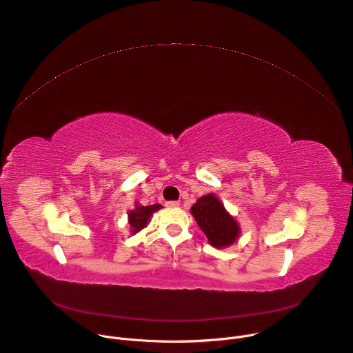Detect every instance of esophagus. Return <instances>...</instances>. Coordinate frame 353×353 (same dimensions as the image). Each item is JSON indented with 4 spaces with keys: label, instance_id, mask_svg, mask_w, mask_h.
Returning a JSON list of instances; mask_svg holds the SVG:
<instances>
[{
    "label": "esophagus",
    "instance_id": "esophagus-1",
    "mask_svg": "<svg viewBox=\"0 0 353 353\" xmlns=\"http://www.w3.org/2000/svg\"><path fill=\"white\" fill-rule=\"evenodd\" d=\"M179 205H180L179 201H168L166 203V207H169V208H174V207H179Z\"/></svg>",
    "mask_w": 353,
    "mask_h": 353
}]
</instances>
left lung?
Listing matches in <instances>:
<instances>
[{"label": "left lung", "instance_id": "8db88e82", "mask_svg": "<svg viewBox=\"0 0 353 353\" xmlns=\"http://www.w3.org/2000/svg\"><path fill=\"white\" fill-rule=\"evenodd\" d=\"M191 214L214 248H227L236 242L241 228L215 194H207L191 207Z\"/></svg>", "mask_w": 353, "mask_h": 353}]
</instances>
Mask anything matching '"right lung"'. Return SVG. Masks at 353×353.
<instances>
[{"label": "right lung", "mask_w": 353, "mask_h": 353, "mask_svg": "<svg viewBox=\"0 0 353 353\" xmlns=\"http://www.w3.org/2000/svg\"><path fill=\"white\" fill-rule=\"evenodd\" d=\"M160 208H162V205L160 204H153V205H148V207L137 204L135 210L128 212V223L131 225L132 234H137L141 230H143L148 225L149 218L152 216V214Z\"/></svg>", "instance_id": "right-lung-1"}]
</instances>
